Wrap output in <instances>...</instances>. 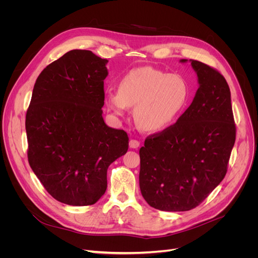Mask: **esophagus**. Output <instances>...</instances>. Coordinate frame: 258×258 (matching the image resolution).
Masks as SVG:
<instances>
[{
	"mask_svg": "<svg viewBox=\"0 0 258 258\" xmlns=\"http://www.w3.org/2000/svg\"><path fill=\"white\" fill-rule=\"evenodd\" d=\"M139 146H140V142H139V141L134 140V139H132V140L130 141V147H131V148H138Z\"/></svg>",
	"mask_w": 258,
	"mask_h": 258,
	"instance_id": "34e87169",
	"label": "esophagus"
}]
</instances>
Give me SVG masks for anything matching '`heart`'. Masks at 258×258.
<instances>
[{
  "label": "heart",
  "instance_id": "b5f03b06",
  "mask_svg": "<svg viewBox=\"0 0 258 258\" xmlns=\"http://www.w3.org/2000/svg\"><path fill=\"white\" fill-rule=\"evenodd\" d=\"M190 87L180 74L154 67H140L119 81L118 92H106L105 104L117 116L134 106L133 116L139 128L156 133L169 126L185 108Z\"/></svg>",
  "mask_w": 258,
  "mask_h": 258
}]
</instances>
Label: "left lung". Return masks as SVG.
Returning <instances> with one entry per match:
<instances>
[{
    "label": "left lung",
    "mask_w": 258,
    "mask_h": 258,
    "mask_svg": "<svg viewBox=\"0 0 258 258\" xmlns=\"http://www.w3.org/2000/svg\"><path fill=\"white\" fill-rule=\"evenodd\" d=\"M189 61L199 83L191 104L173 125L147 137L139 152L142 197L162 211L199 206L225 178L235 142L225 77L201 61Z\"/></svg>",
    "instance_id": "left-lung-1"
}]
</instances>
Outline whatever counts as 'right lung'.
Instances as JSON below:
<instances>
[{
  "mask_svg": "<svg viewBox=\"0 0 258 258\" xmlns=\"http://www.w3.org/2000/svg\"><path fill=\"white\" fill-rule=\"evenodd\" d=\"M103 59L71 50L35 81L26 114L30 167L46 190L71 206L96 203L107 187V168L128 148L127 134L105 124Z\"/></svg>",
  "mask_w": 258,
  "mask_h": 258,
  "instance_id": "obj_1",
  "label": "right lung"
}]
</instances>
